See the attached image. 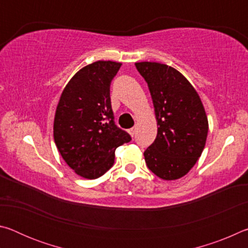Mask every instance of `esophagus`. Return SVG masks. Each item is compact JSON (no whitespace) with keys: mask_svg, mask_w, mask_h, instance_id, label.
<instances>
[{"mask_svg":"<svg viewBox=\"0 0 248 248\" xmlns=\"http://www.w3.org/2000/svg\"><path fill=\"white\" fill-rule=\"evenodd\" d=\"M136 131H137L136 128H131V129L129 130V134H130V136H131V137H133L134 134H136Z\"/></svg>","mask_w":248,"mask_h":248,"instance_id":"obj_1","label":"esophagus"}]
</instances>
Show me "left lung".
I'll return each instance as SVG.
<instances>
[{
    "label": "left lung",
    "instance_id": "8db88e82",
    "mask_svg": "<svg viewBox=\"0 0 248 248\" xmlns=\"http://www.w3.org/2000/svg\"><path fill=\"white\" fill-rule=\"evenodd\" d=\"M148 83L157 123L156 139L144 152L149 169L164 180L186 175L201 156L208 118L197 91L184 75L157 62H137Z\"/></svg>",
    "mask_w": 248,
    "mask_h": 248
}]
</instances>
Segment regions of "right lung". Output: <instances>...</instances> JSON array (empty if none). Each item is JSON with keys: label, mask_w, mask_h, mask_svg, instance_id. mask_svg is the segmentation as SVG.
Segmentation results:
<instances>
[{"label": "right lung", "mask_w": 248, "mask_h": 248, "mask_svg": "<svg viewBox=\"0 0 248 248\" xmlns=\"http://www.w3.org/2000/svg\"><path fill=\"white\" fill-rule=\"evenodd\" d=\"M120 62L96 61L70 79L59 99L53 138L59 153L86 179L104 175L114 164L115 151L131 140L115 124L110 83Z\"/></svg>", "instance_id": "obj_1"}]
</instances>
